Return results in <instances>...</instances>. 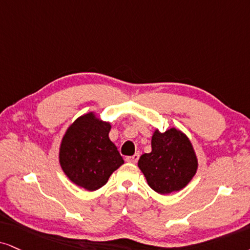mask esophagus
<instances>
[{
    "label": "esophagus",
    "mask_w": 250,
    "mask_h": 250,
    "mask_svg": "<svg viewBox=\"0 0 250 250\" xmlns=\"http://www.w3.org/2000/svg\"><path fill=\"white\" fill-rule=\"evenodd\" d=\"M139 158H140V154L135 153L132 156H127V158H126V161L130 162V163H137V161L139 160Z\"/></svg>",
    "instance_id": "34e87169"
}]
</instances>
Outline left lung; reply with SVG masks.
<instances>
[{"label":"left lung","instance_id":"1","mask_svg":"<svg viewBox=\"0 0 250 250\" xmlns=\"http://www.w3.org/2000/svg\"><path fill=\"white\" fill-rule=\"evenodd\" d=\"M138 167L154 191L169 195L190 183L198 169V159L186 133L175 127L166 132L155 128L152 152L140 156Z\"/></svg>","mask_w":250,"mask_h":250}]
</instances>
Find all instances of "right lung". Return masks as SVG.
<instances>
[{"mask_svg":"<svg viewBox=\"0 0 250 250\" xmlns=\"http://www.w3.org/2000/svg\"><path fill=\"white\" fill-rule=\"evenodd\" d=\"M110 130L109 122L90 111L74 120L64 132L59 162L64 175L78 187L88 191L100 189L124 163L110 140Z\"/></svg>","mask_w":250,"mask_h":250,"instance_id":"1","label":"right lung"}]
</instances>
